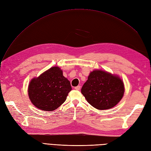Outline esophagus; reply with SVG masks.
<instances>
[{
    "mask_svg": "<svg viewBox=\"0 0 151 151\" xmlns=\"http://www.w3.org/2000/svg\"><path fill=\"white\" fill-rule=\"evenodd\" d=\"M80 88H81V86H76V87H75V88H74V89L76 90H80Z\"/></svg>",
    "mask_w": 151,
    "mask_h": 151,
    "instance_id": "obj_1",
    "label": "esophagus"
}]
</instances>
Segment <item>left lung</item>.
I'll return each instance as SVG.
<instances>
[{"label": "left lung", "mask_w": 151, "mask_h": 151, "mask_svg": "<svg viewBox=\"0 0 151 151\" xmlns=\"http://www.w3.org/2000/svg\"><path fill=\"white\" fill-rule=\"evenodd\" d=\"M124 91V84L119 77L101 70L91 72L81 89L87 101L101 110L116 105L123 98Z\"/></svg>", "instance_id": "8db88e82"}]
</instances>
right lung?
Segmentation results:
<instances>
[{"label": "right lung", "mask_w": 151, "mask_h": 151, "mask_svg": "<svg viewBox=\"0 0 151 151\" xmlns=\"http://www.w3.org/2000/svg\"><path fill=\"white\" fill-rule=\"evenodd\" d=\"M71 90L70 81L63 76L62 70L58 67H53L31 81L28 95L36 108L53 111L65 101Z\"/></svg>", "instance_id": "1"}]
</instances>
